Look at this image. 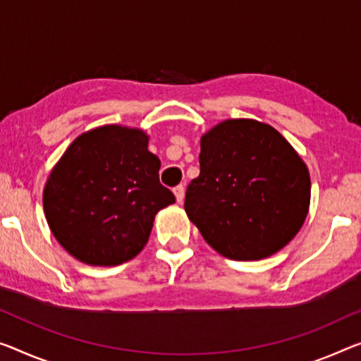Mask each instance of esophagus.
I'll return each mask as SVG.
<instances>
[{"label": "esophagus", "instance_id": "34e87169", "mask_svg": "<svg viewBox=\"0 0 361 361\" xmlns=\"http://www.w3.org/2000/svg\"><path fill=\"white\" fill-rule=\"evenodd\" d=\"M173 192H174V197H176V200H177V203H182V202H184V195H185L184 187H182V185H177Z\"/></svg>", "mask_w": 361, "mask_h": 361}]
</instances>
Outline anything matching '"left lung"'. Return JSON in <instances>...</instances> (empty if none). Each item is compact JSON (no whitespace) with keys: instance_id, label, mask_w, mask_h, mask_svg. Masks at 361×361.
Listing matches in <instances>:
<instances>
[{"instance_id":"left-lung-1","label":"left lung","mask_w":361,"mask_h":361,"mask_svg":"<svg viewBox=\"0 0 361 361\" xmlns=\"http://www.w3.org/2000/svg\"><path fill=\"white\" fill-rule=\"evenodd\" d=\"M200 176L185 213L216 252L237 262L268 258L307 219V164L269 124L226 119L200 138Z\"/></svg>"}]
</instances>
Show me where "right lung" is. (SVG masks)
Segmentation results:
<instances>
[{"mask_svg":"<svg viewBox=\"0 0 361 361\" xmlns=\"http://www.w3.org/2000/svg\"><path fill=\"white\" fill-rule=\"evenodd\" d=\"M142 129L109 124L80 134L49 173L43 209L66 252L90 266H118L147 245L154 216L173 204Z\"/></svg>","mask_w":361,"mask_h":361,"instance_id":"add662e5","label":"right lung"}]
</instances>
